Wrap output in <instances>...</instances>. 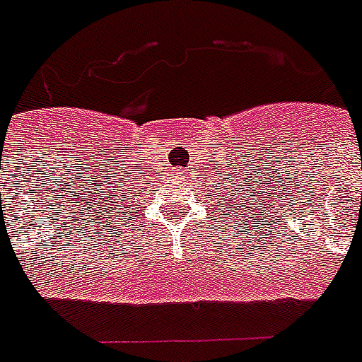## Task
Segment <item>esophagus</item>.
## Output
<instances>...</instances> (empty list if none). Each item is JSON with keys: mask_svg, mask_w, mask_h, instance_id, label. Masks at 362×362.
Listing matches in <instances>:
<instances>
[{"mask_svg": "<svg viewBox=\"0 0 362 362\" xmlns=\"http://www.w3.org/2000/svg\"><path fill=\"white\" fill-rule=\"evenodd\" d=\"M176 176H178V178H182V176H184V169H180V171L176 173Z\"/></svg>", "mask_w": 362, "mask_h": 362, "instance_id": "obj_1", "label": "esophagus"}]
</instances>
